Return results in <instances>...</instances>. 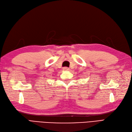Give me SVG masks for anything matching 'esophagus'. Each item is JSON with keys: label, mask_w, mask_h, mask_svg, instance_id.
Listing matches in <instances>:
<instances>
[{"label": "esophagus", "mask_w": 132, "mask_h": 132, "mask_svg": "<svg viewBox=\"0 0 132 132\" xmlns=\"http://www.w3.org/2000/svg\"><path fill=\"white\" fill-rule=\"evenodd\" d=\"M63 70H68L69 69V68H68V67H64L63 68Z\"/></svg>", "instance_id": "1"}]
</instances>
